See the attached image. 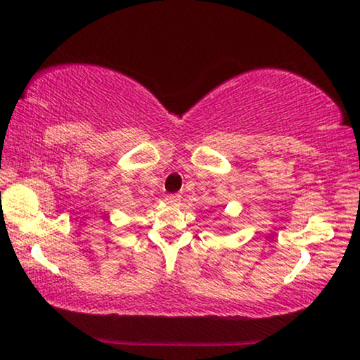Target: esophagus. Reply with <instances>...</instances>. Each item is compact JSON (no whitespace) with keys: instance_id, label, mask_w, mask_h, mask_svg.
I'll return each mask as SVG.
<instances>
[{"instance_id":"obj_1","label":"esophagus","mask_w":360,"mask_h":360,"mask_svg":"<svg viewBox=\"0 0 360 360\" xmlns=\"http://www.w3.org/2000/svg\"><path fill=\"white\" fill-rule=\"evenodd\" d=\"M165 201L169 205H179L180 203V195H167Z\"/></svg>"}]
</instances>
